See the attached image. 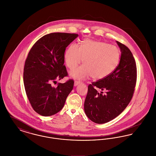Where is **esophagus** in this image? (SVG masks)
<instances>
[{"label": "esophagus", "mask_w": 156, "mask_h": 156, "mask_svg": "<svg viewBox=\"0 0 156 156\" xmlns=\"http://www.w3.org/2000/svg\"><path fill=\"white\" fill-rule=\"evenodd\" d=\"M81 83V82L80 81H75L74 86H77L78 84H80Z\"/></svg>", "instance_id": "1"}]
</instances>
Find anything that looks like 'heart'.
Returning a JSON list of instances; mask_svg holds the SVG:
<instances>
[{"instance_id": "1", "label": "heart", "mask_w": 156, "mask_h": 156, "mask_svg": "<svg viewBox=\"0 0 156 156\" xmlns=\"http://www.w3.org/2000/svg\"><path fill=\"white\" fill-rule=\"evenodd\" d=\"M81 67L70 72V75L78 79L92 76L95 80H102L116 69L118 66L120 52L119 49L108 43L84 40L80 47L71 44L65 54V62L70 69H73L81 63Z\"/></svg>"}]
</instances>
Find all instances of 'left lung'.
Instances as JSON below:
<instances>
[{"instance_id":"1","label":"left lung","mask_w":156,"mask_h":156,"mask_svg":"<svg viewBox=\"0 0 156 156\" xmlns=\"http://www.w3.org/2000/svg\"><path fill=\"white\" fill-rule=\"evenodd\" d=\"M121 50L119 65L106 78L88 85L84 111L90 120L103 124L115 119L123 111L133 96L137 68L130 50L116 41Z\"/></svg>"}]
</instances>
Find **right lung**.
I'll return each instance as SVG.
<instances>
[{"label":"right lung","mask_w":156,"mask_h":156,"mask_svg":"<svg viewBox=\"0 0 156 156\" xmlns=\"http://www.w3.org/2000/svg\"><path fill=\"white\" fill-rule=\"evenodd\" d=\"M78 34L52 33L38 40L26 59L23 81L26 95L34 111L49 116L60 111L74 87V80L58 83L68 76L64 63L67 46Z\"/></svg>","instance_id":"1"}]
</instances>
